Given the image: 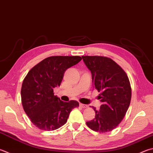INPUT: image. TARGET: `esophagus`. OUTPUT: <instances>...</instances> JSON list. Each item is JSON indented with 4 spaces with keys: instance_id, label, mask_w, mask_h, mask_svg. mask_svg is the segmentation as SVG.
<instances>
[{
    "instance_id": "obj_1",
    "label": "esophagus",
    "mask_w": 153,
    "mask_h": 153,
    "mask_svg": "<svg viewBox=\"0 0 153 153\" xmlns=\"http://www.w3.org/2000/svg\"><path fill=\"white\" fill-rule=\"evenodd\" d=\"M79 106H81V107L83 108H88V105H86V104H84L80 103V104H79Z\"/></svg>"
}]
</instances>
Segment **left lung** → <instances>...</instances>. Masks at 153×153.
Instances as JSON below:
<instances>
[{
  "label": "left lung",
  "instance_id": "obj_1",
  "mask_svg": "<svg viewBox=\"0 0 153 153\" xmlns=\"http://www.w3.org/2000/svg\"><path fill=\"white\" fill-rule=\"evenodd\" d=\"M90 69L94 86L98 92L102 104L99 110L95 108V118L86 123L94 131L108 132L123 120L131 100V86L123 69L114 61L102 56H82Z\"/></svg>",
  "mask_w": 153,
  "mask_h": 153
}]
</instances>
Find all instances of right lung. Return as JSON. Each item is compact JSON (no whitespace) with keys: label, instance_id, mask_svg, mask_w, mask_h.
<instances>
[{"label":"right lung","instance_id":"obj_1","mask_svg":"<svg viewBox=\"0 0 153 153\" xmlns=\"http://www.w3.org/2000/svg\"><path fill=\"white\" fill-rule=\"evenodd\" d=\"M79 56H51L35 65L27 74L21 87L23 109L31 123L43 130H54L64 125L79 102H65L54 96L66 69L78 63Z\"/></svg>","mask_w":153,"mask_h":153}]
</instances>
